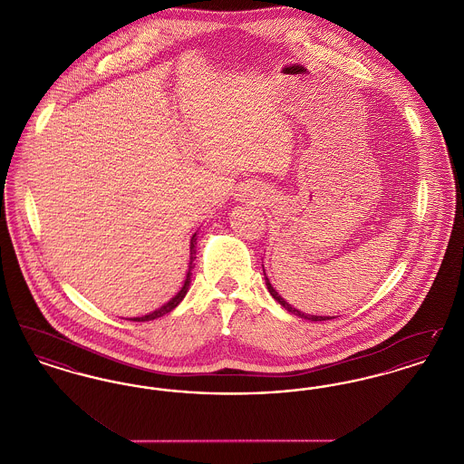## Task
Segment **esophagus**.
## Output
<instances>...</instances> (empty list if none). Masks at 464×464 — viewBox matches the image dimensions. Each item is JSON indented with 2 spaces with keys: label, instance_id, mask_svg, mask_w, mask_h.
Instances as JSON below:
<instances>
[{
  "label": "esophagus",
  "instance_id": "34e87169",
  "mask_svg": "<svg viewBox=\"0 0 464 464\" xmlns=\"http://www.w3.org/2000/svg\"><path fill=\"white\" fill-rule=\"evenodd\" d=\"M238 199L242 201H250V203H265L266 191L256 182H246L240 188Z\"/></svg>",
  "mask_w": 464,
  "mask_h": 464
}]
</instances>
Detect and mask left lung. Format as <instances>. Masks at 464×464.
<instances>
[{
  "instance_id": "8db88e82",
  "label": "left lung",
  "mask_w": 464,
  "mask_h": 464,
  "mask_svg": "<svg viewBox=\"0 0 464 464\" xmlns=\"http://www.w3.org/2000/svg\"><path fill=\"white\" fill-rule=\"evenodd\" d=\"M263 271H265V266H263ZM265 280H266V287L269 290V294L273 295V299L276 301V303H280L284 308L287 309L288 313H292V314H295V316H299V318H304V320H311V322H322V320H331L332 316H316V314H308V313H303V311H299V309L294 308L292 304H288L287 301L275 290V287L269 284V278L266 276L265 273Z\"/></svg>"
}]
</instances>
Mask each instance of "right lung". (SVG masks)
<instances>
[{"label": "right lung", "instance_id": "right-lung-1", "mask_svg": "<svg viewBox=\"0 0 464 464\" xmlns=\"http://www.w3.org/2000/svg\"><path fill=\"white\" fill-rule=\"evenodd\" d=\"M195 245H197V233L193 235V238H191V246H189V250H191V256H189V267H188V275H186V280H184V285L180 287V290L177 292L176 295L169 301V303H165L161 308L155 309V311H151V313H148V314H144V316H135V318H130L133 322H148V320H155V318H160V316H163V314H167V313H170L172 309L176 308L177 304L184 299V295L188 294V290H189V285H191V276H193V267H195V259H197V248H195Z\"/></svg>", "mask_w": 464, "mask_h": 464}]
</instances>
